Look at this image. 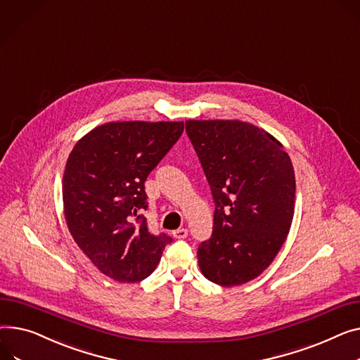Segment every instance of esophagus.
<instances>
[{"label": "esophagus", "mask_w": 360, "mask_h": 360, "mask_svg": "<svg viewBox=\"0 0 360 360\" xmlns=\"http://www.w3.org/2000/svg\"><path fill=\"white\" fill-rule=\"evenodd\" d=\"M172 234H174V237H176V238H185V237L188 236V230H186V229H178V230H175Z\"/></svg>", "instance_id": "34e87169"}]
</instances>
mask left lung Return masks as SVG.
Returning a JSON list of instances; mask_svg holds the SVG:
<instances>
[{
  "label": "left lung",
  "mask_w": 360,
  "mask_h": 360,
  "mask_svg": "<svg viewBox=\"0 0 360 360\" xmlns=\"http://www.w3.org/2000/svg\"><path fill=\"white\" fill-rule=\"evenodd\" d=\"M214 201L212 234L197 252L202 275L223 286L265 271L290 233L295 207L292 162L281 143L237 120H188Z\"/></svg>",
  "instance_id": "1"
}]
</instances>
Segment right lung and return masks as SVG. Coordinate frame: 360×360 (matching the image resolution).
Instances as JSON below:
<instances>
[{"mask_svg": "<svg viewBox=\"0 0 360 360\" xmlns=\"http://www.w3.org/2000/svg\"><path fill=\"white\" fill-rule=\"evenodd\" d=\"M184 131L179 122H117L91 130L72 149L63 174L69 231L104 275L148 278L172 237L153 234L145 182Z\"/></svg>", "mask_w": 360, "mask_h": 360, "instance_id": "1", "label": "right lung"}]
</instances>
